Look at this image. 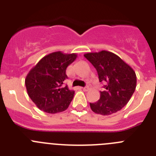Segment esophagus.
I'll return each instance as SVG.
<instances>
[{"label":"esophagus","mask_w":156,"mask_h":156,"mask_svg":"<svg viewBox=\"0 0 156 156\" xmlns=\"http://www.w3.org/2000/svg\"><path fill=\"white\" fill-rule=\"evenodd\" d=\"M81 89H82L83 90H84V91H87V90H89V87H81Z\"/></svg>","instance_id":"obj_1"}]
</instances>
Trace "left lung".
<instances>
[{
    "mask_svg": "<svg viewBox=\"0 0 156 156\" xmlns=\"http://www.w3.org/2000/svg\"><path fill=\"white\" fill-rule=\"evenodd\" d=\"M96 69L100 82H106L105 90L100 91V99L90 103L94 112L109 115L122 109L132 97L137 76L134 70L118 55L108 51L83 55Z\"/></svg>",
    "mask_w": 156,
    "mask_h": 156,
    "instance_id": "1",
    "label": "left lung"
}]
</instances>
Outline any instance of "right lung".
Segmentation results:
<instances>
[{
    "label": "right lung",
    "instance_id": "add662e5",
    "mask_svg": "<svg viewBox=\"0 0 156 156\" xmlns=\"http://www.w3.org/2000/svg\"><path fill=\"white\" fill-rule=\"evenodd\" d=\"M76 58L75 53L52 52L30 69L25 84L29 97L39 109L55 114L68 108L75 92L63 83L67 79L66 68Z\"/></svg>",
    "mask_w": 156,
    "mask_h": 156
}]
</instances>
